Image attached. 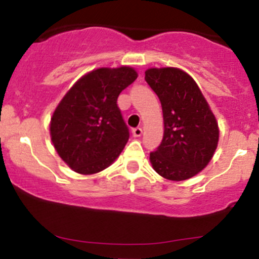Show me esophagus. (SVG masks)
Masks as SVG:
<instances>
[{
    "label": "esophagus",
    "mask_w": 259,
    "mask_h": 259,
    "mask_svg": "<svg viewBox=\"0 0 259 259\" xmlns=\"http://www.w3.org/2000/svg\"><path fill=\"white\" fill-rule=\"evenodd\" d=\"M142 134H143V129L142 127H134V129H133V135H134V137H142Z\"/></svg>",
    "instance_id": "34e87169"
}]
</instances>
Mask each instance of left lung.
Here are the masks:
<instances>
[{"label":"left lung","mask_w":259,"mask_h":259,"mask_svg":"<svg viewBox=\"0 0 259 259\" xmlns=\"http://www.w3.org/2000/svg\"><path fill=\"white\" fill-rule=\"evenodd\" d=\"M145 81L162 105L164 133L150 153L158 175L183 181L204 169L219 142V127L196 82L178 68H150Z\"/></svg>","instance_id":"obj_1"}]
</instances>
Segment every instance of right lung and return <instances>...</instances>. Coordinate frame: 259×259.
<instances>
[{
    "instance_id": "right-lung-1",
    "label": "right lung",
    "mask_w": 259,
    "mask_h": 259,
    "mask_svg": "<svg viewBox=\"0 0 259 259\" xmlns=\"http://www.w3.org/2000/svg\"><path fill=\"white\" fill-rule=\"evenodd\" d=\"M137 77L130 67L95 69L79 78L57 106L50 120L52 142L77 173L105 169L124 149L129 127L117 97Z\"/></svg>"
}]
</instances>
